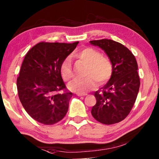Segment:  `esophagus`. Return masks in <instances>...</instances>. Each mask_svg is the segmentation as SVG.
<instances>
[{"label":"esophagus","instance_id":"esophagus-1","mask_svg":"<svg viewBox=\"0 0 159 159\" xmlns=\"http://www.w3.org/2000/svg\"><path fill=\"white\" fill-rule=\"evenodd\" d=\"M76 95L79 96V97H84V96L87 95L86 93H76Z\"/></svg>","mask_w":159,"mask_h":159}]
</instances>
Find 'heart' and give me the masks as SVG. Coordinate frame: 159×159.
Instances as JSON below:
<instances>
[{
    "label": "heart",
    "instance_id": "b5f03b06",
    "mask_svg": "<svg viewBox=\"0 0 159 159\" xmlns=\"http://www.w3.org/2000/svg\"><path fill=\"white\" fill-rule=\"evenodd\" d=\"M74 56L86 64L83 79H75L68 84L70 90L75 92L84 93L92 90L99 85L108 81L113 73V65L110 58L102 55L99 50L92 48H86L75 53ZM60 74L64 80L68 81L73 78L72 63L70 58L65 59L60 65Z\"/></svg>",
    "mask_w": 159,
    "mask_h": 159
}]
</instances>
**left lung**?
Listing matches in <instances>:
<instances>
[{
  "label": "left lung",
  "mask_w": 159,
  "mask_h": 159,
  "mask_svg": "<svg viewBox=\"0 0 159 159\" xmlns=\"http://www.w3.org/2000/svg\"><path fill=\"white\" fill-rule=\"evenodd\" d=\"M90 43L104 50L113 65L110 79L94 93L97 104L91 115L102 124L118 123L129 115L137 99L140 84L137 61L131 51L120 42L103 39Z\"/></svg>",
  "instance_id": "8db88e82"
}]
</instances>
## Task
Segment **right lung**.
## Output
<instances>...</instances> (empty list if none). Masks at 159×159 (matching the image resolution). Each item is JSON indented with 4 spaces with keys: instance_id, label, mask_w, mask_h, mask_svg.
<instances>
[{
    "instance_id": "1",
    "label": "right lung",
    "mask_w": 159,
    "mask_h": 159,
    "mask_svg": "<svg viewBox=\"0 0 159 159\" xmlns=\"http://www.w3.org/2000/svg\"><path fill=\"white\" fill-rule=\"evenodd\" d=\"M78 44L42 42L24 57L16 80L18 94L26 112L38 122L54 125L66 116L73 93L62 80L60 65Z\"/></svg>"
}]
</instances>
